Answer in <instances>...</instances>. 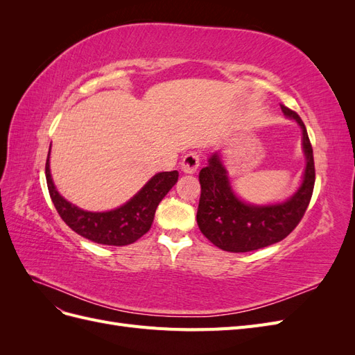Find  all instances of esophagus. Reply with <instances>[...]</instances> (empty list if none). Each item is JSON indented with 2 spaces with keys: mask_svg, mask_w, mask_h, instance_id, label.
<instances>
[{
  "mask_svg": "<svg viewBox=\"0 0 355 355\" xmlns=\"http://www.w3.org/2000/svg\"><path fill=\"white\" fill-rule=\"evenodd\" d=\"M200 166V154L197 153H189L182 159V171L187 175H194Z\"/></svg>",
  "mask_w": 355,
  "mask_h": 355,
  "instance_id": "obj_1",
  "label": "esophagus"
}]
</instances>
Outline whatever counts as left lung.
I'll list each match as a JSON object with an SVG mask.
<instances>
[{
    "label": "left lung",
    "instance_id": "1",
    "mask_svg": "<svg viewBox=\"0 0 355 355\" xmlns=\"http://www.w3.org/2000/svg\"><path fill=\"white\" fill-rule=\"evenodd\" d=\"M280 106L283 114L296 121L302 130L305 170L302 182L292 197L272 204H252L241 200L231 185L220 151L213 153L207 166L200 171L198 228L206 239L225 252H252L282 241L304 218L313 197L315 168L306 127L296 112L284 105Z\"/></svg>",
    "mask_w": 355,
    "mask_h": 355
}]
</instances>
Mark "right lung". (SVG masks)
<instances>
[{
    "label": "right lung",
    "mask_w": 355,
    "mask_h": 355,
    "mask_svg": "<svg viewBox=\"0 0 355 355\" xmlns=\"http://www.w3.org/2000/svg\"><path fill=\"white\" fill-rule=\"evenodd\" d=\"M178 178V170L161 171L149 179L142 189L123 206L108 211H89L77 207L59 194L50 173V151L46 163L50 197L63 222L81 237L106 245L132 244L146 234L154 222L159 201L175 187Z\"/></svg>",
    "instance_id": "add662e5"
}]
</instances>
